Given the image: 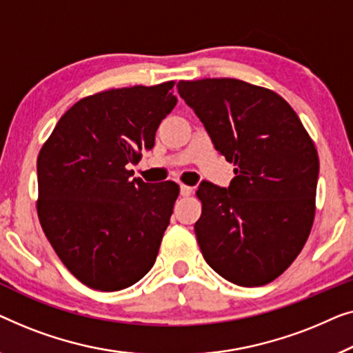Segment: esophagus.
Returning a JSON list of instances; mask_svg holds the SVG:
<instances>
[{
	"mask_svg": "<svg viewBox=\"0 0 353 353\" xmlns=\"http://www.w3.org/2000/svg\"><path fill=\"white\" fill-rule=\"evenodd\" d=\"M192 193H193V188L192 187L183 185V183H181V195L182 196H188V195H192Z\"/></svg>",
	"mask_w": 353,
	"mask_h": 353,
	"instance_id": "1",
	"label": "esophagus"
}]
</instances>
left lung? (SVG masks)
<instances>
[{"mask_svg":"<svg viewBox=\"0 0 353 353\" xmlns=\"http://www.w3.org/2000/svg\"><path fill=\"white\" fill-rule=\"evenodd\" d=\"M211 142L235 165L230 185L203 181L196 241L212 270L262 286L292 264L315 214L319 153L299 117L270 89L233 78L179 81Z\"/></svg>","mask_w":353,"mask_h":353,"instance_id":"obj_1","label":"left lung"}]
</instances>
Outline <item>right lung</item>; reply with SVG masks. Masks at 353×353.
Segmentation results:
<instances>
[{"label": "right lung", "mask_w": 353, "mask_h": 353, "mask_svg": "<svg viewBox=\"0 0 353 353\" xmlns=\"http://www.w3.org/2000/svg\"><path fill=\"white\" fill-rule=\"evenodd\" d=\"M172 81L110 89L63 113L38 155V217L83 285L120 291L155 264L179 185L147 183L129 165L152 150L176 107Z\"/></svg>", "instance_id": "1"}]
</instances>
